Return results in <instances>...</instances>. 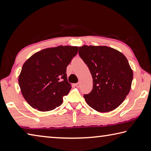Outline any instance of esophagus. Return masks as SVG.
I'll return each mask as SVG.
<instances>
[{"instance_id": "1", "label": "esophagus", "mask_w": 151, "mask_h": 151, "mask_svg": "<svg viewBox=\"0 0 151 151\" xmlns=\"http://www.w3.org/2000/svg\"><path fill=\"white\" fill-rule=\"evenodd\" d=\"M74 85H75V86L77 87V88H79V87H80V85H81V83L80 82H78L77 83H75V84H74Z\"/></svg>"}]
</instances>
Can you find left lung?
I'll list each match as a JSON object with an SVG mask.
<instances>
[{
    "mask_svg": "<svg viewBox=\"0 0 151 151\" xmlns=\"http://www.w3.org/2000/svg\"><path fill=\"white\" fill-rule=\"evenodd\" d=\"M79 55L89 69L93 89L83 97L93 109L109 112L122 104L131 90L133 70L118 50L105 46L79 47Z\"/></svg>",
    "mask_w": 151,
    "mask_h": 151,
    "instance_id": "1",
    "label": "left lung"
}]
</instances>
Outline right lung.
Here are the masks:
<instances>
[{
	"mask_svg": "<svg viewBox=\"0 0 151 151\" xmlns=\"http://www.w3.org/2000/svg\"><path fill=\"white\" fill-rule=\"evenodd\" d=\"M78 47L59 46L41 50L26 61L18 77L21 92L28 104L40 111L60 106L71 88L66 68Z\"/></svg>",
	"mask_w": 151,
	"mask_h": 151,
	"instance_id": "right-lung-1",
	"label": "right lung"
}]
</instances>
